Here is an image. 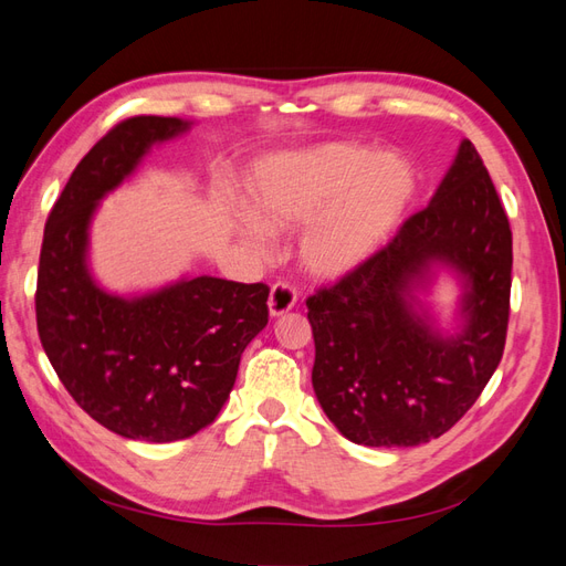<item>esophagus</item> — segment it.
<instances>
[{
	"label": "esophagus",
	"instance_id": "obj_1",
	"mask_svg": "<svg viewBox=\"0 0 566 566\" xmlns=\"http://www.w3.org/2000/svg\"><path fill=\"white\" fill-rule=\"evenodd\" d=\"M297 304V290L290 283H273L269 293V314L283 316Z\"/></svg>",
	"mask_w": 566,
	"mask_h": 566
}]
</instances>
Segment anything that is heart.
Instances as JSON below:
<instances>
[{
	"label": "heart",
	"instance_id": "b5f03b06",
	"mask_svg": "<svg viewBox=\"0 0 566 566\" xmlns=\"http://www.w3.org/2000/svg\"><path fill=\"white\" fill-rule=\"evenodd\" d=\"M248 188L254 217H238V229L252 248L266 250L269 231L306 223L302 264L316 276H345L389 243L418 196V172L397 153L328 142L266 156Z\"/></svg>",
	"mask_w": 566,
	"mask_h": 566
}]
</instances>
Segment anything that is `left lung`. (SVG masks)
<instances>
[{"instance_id":"8db88e82","label":"left lung","mask_w":566,"mask_h":566,"mask_svg":"<svg viewBox=\"0 0 566 566\" xmlns=\"http://www.w3.org/2000/svg\"><path fill=\"white\" fill-rule=\"evenodd\" d=\"M437 263L467 287L455 336H441L412 295ZM510 273V221L465 139L430 205L373 260L306 300L323 413L364 447H418L449 432L501 364Z\"/></svg>"}]
</instances>
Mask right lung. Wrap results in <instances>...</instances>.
I'll return each instance as SVG.
<instances>
[{"label": "right lung", "instance_id": "1", "mask_svg": "<svg viewBox=\"0 0 566 566\" xmlns=\"http://www.w3.org/2000/svg\"><path fill=\"white\" fill-rule=\"evenodd\" d=\"M179 117L136 115L80 160L44 227L38 333L59 380L106 430L177 441L208 427L233 389L241 354L269 323V285L181 279L142 297L101 290L87 266L90 224L153 144L184 134Z\"/></svg>", "mask_w": 566, "mask_h": 566}]
</instances>
